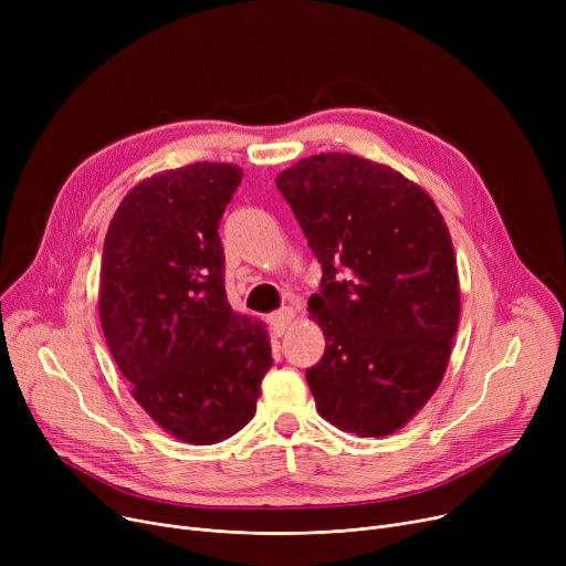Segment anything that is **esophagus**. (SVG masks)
<instances>
[{"label": "esophagus", "mask_w": 566, "mask_h": 566, "mask_svg": "<svg viewBox=\"0 0 566 566\" xmlns=\"http://www.w3.org/2000/svg\"><path fill=\"white\" fill-rule=\"evenodd\" d=\"M293 310H282V312H275V314H271V318H268V321H271V328H273V333L277 335V337H282L284 335V331L289 328V325H291V321H293Z\"/></svg>", "instance_id": "1"}]
</instances>
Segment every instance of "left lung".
Masks as SVG:
<instances>
[{"label": "left lung", "mask_w": 566, "mask_h": 566, "mask_svg": "<svg viewBox=\"0 0 566 566\" xmlns=\"http://www.w3.org/2000/svg\"><path fill=\"white\" fill-rule=\"evenodd\" d=\"M275 184L323 265L307 307L325 337L305 374L316 410L360 438L390 436L450 363L461 312L450 229L427 190L360 156H310Z\"/></svg>", "instance_id": "8db88e82"}]
</instances>
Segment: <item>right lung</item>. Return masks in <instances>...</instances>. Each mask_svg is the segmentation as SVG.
<instances>
[{
	"label": "right lung",
	"instance_id": "1",
	"mask_svg": "<svg viewBox=\"0 0 566 566\" xmlns=\"http://www.w3.org/2000/svg\"><path fill=\"white\" fill-rule=\"evenodd\" d=\"M243 169L195 163L139 181L107 227L98 310L130 395L163 431L213 444L241 431L273 367L265 325L231 310L220 218Z\"/></svg>",
	"mask_w": 566,
	"mask_h": 566
}]
</instances>
